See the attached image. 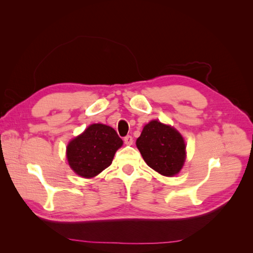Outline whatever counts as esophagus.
Returning <instances> with one entry per match:
<instances>
[{
	"label": "esophagus",
	"instance_id": "obj_1",
	"mask_svg": "<svg viewBox=\"0 0 253 253\" xmlns=\"http://www.w3.org/2000/svg\"><path fill=\"white\" fill-rule=\"evenodd\" d=\"M125 142H126V144H127V145H131V144H133V137L131 136V135H126V137H125Z\"/></svg>",
	"mask_w": 253,
	"mask_h": 253
}]
</instances>
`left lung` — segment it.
I'll return each instance as SVG.
<instances>
[{"label": "left lung", "instance_id": "obj_1", "mask_svg": "<svg viewBox=\"0 0 253 253\" xmlns=\"http://www.w3.org/2000/svg\"><path fill=\"white\" fill-rule=\"evenodd\" d=\"M147 165L159 174L173 176L182 168L186 158V144L175 128L153 120L145 126L136 140Z\"/></svg>", "mask_w": 253, "mask_h": 253}]
</instances>
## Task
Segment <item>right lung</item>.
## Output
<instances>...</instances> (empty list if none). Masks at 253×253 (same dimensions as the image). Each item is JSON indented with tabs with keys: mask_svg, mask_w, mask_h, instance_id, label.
Here are the masks:
<instances>
[{
	"mask_svg": "<svg viewBox=\"0 0 253 253\" xmlns=\"http://www.w3.org/2000/svg\"><path fill=\"white\" fill-rule=\"evenodd\" d=\"M121 145L122 139L113 127L91 125L67 145L68 164L82 177H94L112 164Z\"/></svg>",
	"mask_w": 253,
	"mask_h": 253,
	"instance_id": "obj_1",
	"label": "right lung"
}]
</instances>
